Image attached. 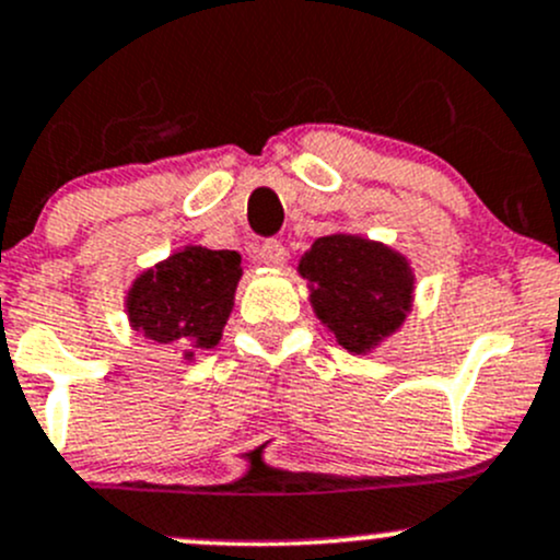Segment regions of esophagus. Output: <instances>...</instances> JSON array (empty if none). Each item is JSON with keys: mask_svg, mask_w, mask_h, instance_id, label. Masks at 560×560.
Wrapping results in <instances>:
<instances>
[{"mask_svg": "<svg viewBox=\"0 0 560 560\" xmlns=\"http://www.w3.org/2000/svg\"><path fill=\"white\" fill-rule=\"evenodd\" d=\"M257 259L262 265H270V268H279V265H284V259H287V248H284V244H281V241L270 238V241H265L262 246H259Z\"/></svg>", "mask_w": 560, "mask_h": 560, "instance_id": "1", "label": "esophagus"}]
</instances>
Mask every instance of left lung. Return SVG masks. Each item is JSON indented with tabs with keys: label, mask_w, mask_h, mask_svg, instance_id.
<instances>
[{
	"label": "left lung",
	"mask_w": 560,
	"mask_h": 560,
	"mask_svg": "<svg viewBox=\"0 0 560 560\" xmlns=\"http://www.w3.org/2000/svg\"><path fill=\"white\" fill-rule=\"evenodd\" d=\"M301 276L312 287L316 316L349 352L371 347L398 330L411 306L409 262L393 248L354 235H325L301 259Z\"/></svg>",
	"instance_id": "8db88e82"
}]
</instances>
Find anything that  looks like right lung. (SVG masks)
<instances>
[{"instance_id": "right-lung-1", "label": "right lung", "mask_w": 560, "mask_h": 560, "mask_svg": "<svg viewBox=\"0 0 560 560\" xmlns=\"http://www.w3.org/2000/svg\"><path fill=\"white\" fill-rule=\"evenodd\" d=\"M238 279V252L189 246L135 281L129 319L151 341L186 349L191 358L189 349H211L222 338Z\"/></svg>"}]
</instances>
